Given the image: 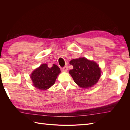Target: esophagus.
Wrapping results in <instances>:
<instances>
[{"label": "esophagus", "mask_w": 130, "mask_h": 130, "mask_svg": "<svg viewBox=\"0 0 130 130\" xmlns=\"http://www.w3.org/2000/svg\"><path fill=\"white\" fill-rule=\"evenodd\" d=\"M68 66H64V67L62 68V70H63V71L64 72H67L68 71Z\"/></svg>", "instance_id": "esophagus-1"}]
</instances>
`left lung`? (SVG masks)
<instances>
[{"label":"left lung","mask_w":130,"mask_h":130,"mask_svg":"<svg viewBox=\"0 0 130 130\" xmlns=\"http://www.w3.org/2000/svg\"><path fill=\"white\" fill-rule=\"evenodd\" d=\"M73 66L69 73L74 81L80 87L85 89L91 88L100 79L101 70L96 62L86 57L73 59L69 62Z\"/></svg>","instance_id":"left-lung-1"}]
</instances>
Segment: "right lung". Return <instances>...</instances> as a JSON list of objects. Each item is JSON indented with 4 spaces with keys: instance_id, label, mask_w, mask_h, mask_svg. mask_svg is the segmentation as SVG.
I'll return each instance as SVG.
<instances>
[{
    "instance_id": "add662e5",
    "label": "right lung",
    "mask_w": 130,
    "mask_h": 130,
    "mask_svg": "<svg viewBox=\"0 0 130 130\" xmlns=\"http://www.w3.org/2000/svg\"><path fill=\"white\" fill-rule=\"evenodd\" d=\"M60 73L61 70L57 65L54 64L52 67L49 68L48 64L43 63L31 73L30 78L35 88L44 90L50 88L55 84Z\"/></svg>"
}]
</instances>
